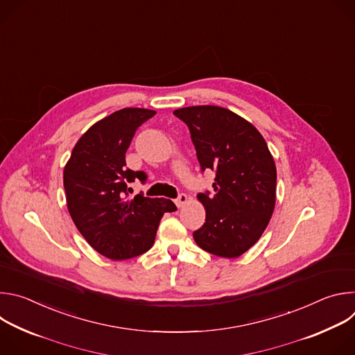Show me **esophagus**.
<instances>
[{"label":"esophagus","mask_w":355,"mask_h":355,"mask_svg":"<svg viewBox=\"0 0 355 355\" xmlns=\"http://www.w3.org/2000/svg\"><path fill=\"white\" fill-rule=\"evenodd\" d=\"M188 202V196L185 195V193H180L178 195V198L175 199V205L178 207V208H182L185 204Z\"/></svg>","instance_id":"obj_1"}]
</instances>
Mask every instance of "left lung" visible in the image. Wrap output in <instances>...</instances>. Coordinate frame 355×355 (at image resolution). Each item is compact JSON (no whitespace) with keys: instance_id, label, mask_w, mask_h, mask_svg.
Here are the masks:
<instances>
[{"instance_id":"left-lung-1","label":"left lung","mask_w":355,"mask_h":355,"mask_svg":"<svg viewBox=\"0 0 355 355\" xmlns=\"http://www.w3.org/2000/svg\"><path fill=\"white\" fill-rule=\"evenodd\" d=\"M187 123L202 171L214 170V195L198 193L207 219L193 232L211 254L236 259L254 245L275 208L277 168L261 133L237 114L215 105L174 111Z\"/></svg>"}]
</instances>
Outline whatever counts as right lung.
I'll return each mask as SVG.
<instances>
[{
    "mask_svg": "<svg viewBox=\"0 0 355 355\" xmlns=\"http://www.w3.org/2000/svg\"><path fill=\"white\" fill-rule=\"evenodd\" d=\"M156 111L123 108L94 123L76 143L63 184L70 216L88 244L111 260H128L151 248L166 212L177 211L166 198L128 195L143 171L126 168L125 153L136 129Z\"/></svg>",
    "mask_w": 355,
    "mask_h": 355,
    "instance_id": "obj_1",
    "label": "right lung"
}]
</instances>
